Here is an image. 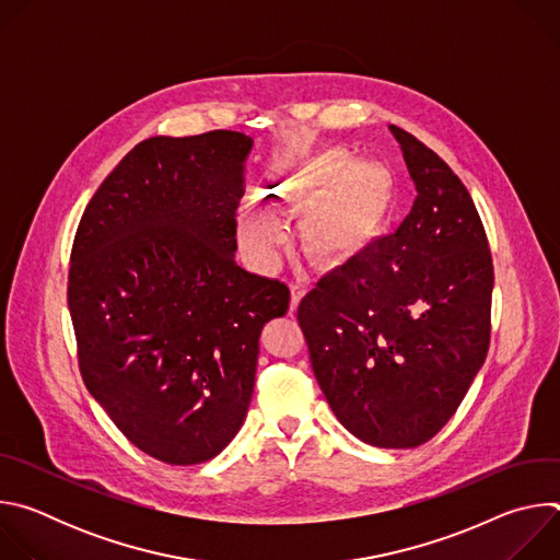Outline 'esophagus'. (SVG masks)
Wrapping results in <instances>:
<instances>
[{
  "label": "esophagus",
  "mask_w": 560,
  "mask_h": 560,
  "mask_svg": "<svg viewBox=\"0 0 560 560\" xmlns=\"http://www.w3.org/2000/svg\"><path fill=\"white\" fill-rule=\"evenodd\" d=\"M305 296V285L299 281L290 283V310L294 312L299 307V301Z\"/></svg>",
  "instance_id": "34e87169"
}]
</instances>
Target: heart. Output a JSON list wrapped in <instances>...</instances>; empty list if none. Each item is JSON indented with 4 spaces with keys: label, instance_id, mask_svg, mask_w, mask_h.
<instances>
[{
    "label": "heart",
    "instance_id": "1",
    "mask_svg": "<svg viewBox=\"0 0 560 560\" xmlns=\"http://www.w3.org/2000/svg\"><path fill=\"white\" fill-rule=\"evenodd\" d=\"M394 206V177L374 162H359L348 150H328L292 173L277 175L264 206L238 212V236L246 250L272 259L279 225L308 212L301 223V250L318 268H337L372 246Z\"/></svg>",
    "mask_w": 560,
    "mask_h": 560
}]
</instances>
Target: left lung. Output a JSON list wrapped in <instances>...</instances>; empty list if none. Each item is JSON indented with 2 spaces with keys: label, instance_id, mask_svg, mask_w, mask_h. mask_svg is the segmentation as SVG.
<instances>
[{
  "label": "left lung",
  "instance_id": "1",
  "mask_svg": "<svg viewBox=\"0 0 560 560\" xmlns=\"http://www.w3.org/2000/svg\"><path fill=\"white\" fill-rule=\"evenodd\" d=\"M389 130L415 206L392 236L318 281L296 318L341 425L374 447L406 450L452 419L488 357L494 266L463 182L415 135Z\"/></svg>",
  "mask_w": 560,
  "mask_h": 560
}]
</instances>
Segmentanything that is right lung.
I'll return each instance as SVG.
<instances>
[{
	"instance_id": "obj_1",
	"label": "right lung",
	"mask_w": 560,
	"mask_h": 560,
	"mask_svg": "<svg viewBox=\"0 0 560 560\" xmlns=\"http://www.w3.org/2000/svg\"><path fill=\"white\" fill-rule=\"evenodd\" d=\"M253 139L150 137L79 221L68 270L77 363L119 432L168 465L214 458L242 428L259 335L290 290L234 261Z\"/></svg>"
}]
</instances>
